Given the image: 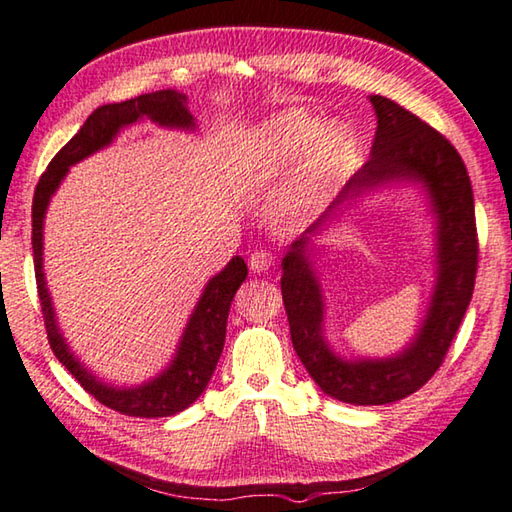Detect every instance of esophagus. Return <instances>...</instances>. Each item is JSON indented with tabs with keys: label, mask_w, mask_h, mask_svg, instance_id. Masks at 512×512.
<instances>
[{
	"label": "esophagus",
	"mask_w": 512,
	"mask_h": 512,
	"mask_svg": "<svg viewBox=\"0 0 512 512\" xmlns=\"http://www.w3.org/2000/svg\"><path fill=\"white\" fill-rule=\"evenodd\" d=\"M272 265H274V254H272V251H267V249H256L254 254L249 256V270L254 274L267 272Z\"/></svg>",
	"instance_id": "obj_1"
}]
</instances>
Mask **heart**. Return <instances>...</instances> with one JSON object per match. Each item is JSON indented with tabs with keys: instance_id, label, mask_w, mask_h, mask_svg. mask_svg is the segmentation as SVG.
<instances>
[{
	"instance_id": "1",
	"label": "heart",
	"mask_w": 512,
	"mask_h": 512,
	"mask_svg": "<svg viewBox=\"0 0 512 512\" xmlns=\"http://www.w3.org/2000/svg\"><path fill=\"white\" fill-rule=\"evenodd\" d=\"M254 147L265 167H286L301 156L292 201L295 206L315 204L347 179L356 158V133L345 122L322 127L315 115L295 111L279 115L256 133Z\"/></svg>"
}]
</instances>
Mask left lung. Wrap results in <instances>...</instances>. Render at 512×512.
Segmentation results:
<instances>
[{
	"instance_id": "1",
	"label": "left lung",
	"mask_w": 512,
	"mask_h": 512,
	"mask_svg": "<svg viewBox=\"0 0 512 512\" xmlns=\"http://www.w3.org/2000/svg\"><path fill=\"white\" fill-rule=\"evenodd\" d=\"M376 133L370 161L338 199L283 256L281 295L297 356L324 395L354 406L392 404L438 372L474 292L479 240L467 167L454 145L388 97L372 95ZM392 182H417L436 217V286L416 338L395 357L345 359L323 338V296L310 258V238L351 200Z\"/></svg>"
}]
</instances>
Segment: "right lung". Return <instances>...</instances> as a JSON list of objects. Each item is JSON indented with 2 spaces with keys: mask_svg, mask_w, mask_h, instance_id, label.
I'll return each mask as SVG.
<instances>
[{
  "mask_svg": "<svg viewBox=\"0 0 512 512\" xmlns=\"http://www.w3.org/2000/svg\"><path fill=\"white\" fill-rule=\"evenodd\" d=\"M140 120H152L158 127L167 129H197L195 117L188 111V97L179 90L147 92V95L127 99V102L104 104L97 111H92L77 136L52 158V163L47 165V170L38 181L36 192H33V267H36L38 297L40 306H43L49 347H52L54 356L67 367V372L81 383V388L90 392L99 404L113 408L122 415L170 417L186 410L190 404H195L197 397L206 390L208 381H211L217 360H220L224 349L226 317H229L233 295L242 286V281L247 279V263L240 256H233L229 265L206 283L195 311H192L186 329H183L177 354L170 360V365L161 374L154 376V379L140 385H131V388H117V385H108L102 379H97L72 354L56 324V313L43 272L45 213L49 199L61 186L65 174L70 172V165H77L83 158L108 147L117 133Z\"/></svg>",
  "mask_w": 512,
  "mask_h": 512,
  "instance_id": "right-lung-1",
  "label": "right lung"
}]
</instances>
